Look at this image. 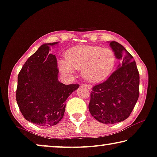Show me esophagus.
<instances>
[{
    "label": "esophagus",
    "instance_id": "34e87169",
    "mask_svg": "<svg viewBox=\"0 0 157 157\" xmlns=\"http://www.w3.org/2000/svg\"><path fill=\"white\" fill-rule=\"evenodd\" d=\"M82 86H84V87H87V89H91V85H87V84H82Z\"/></svg>",
    "mask_w": 157,
    "mask_h": 157
}]
</instances>
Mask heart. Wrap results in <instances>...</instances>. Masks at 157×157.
I'll use <instances>...</instances> for the list:
<instances>
[{"label": "heart", "instance_id": "heart-1", "mask_svg": "<svg viewBox=\"0 0 157 157\" xmlns=\"http://www.w3.org/2000/svg\"><path fill=\"white\" fill-rule=\"evenodd\" d=\"M115 64V53L110 48L79 45L65 52V61H61L59 66L65 73H71L72 69L81 70L87 81L100 82L109 76Z\"/></svg>", "mask_w": 157, "mask_h": 157}]
</instances>
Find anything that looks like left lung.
<instances>
[{
	"label": "left lung",
	"instance_id": "obj_1",
	"mask_svg": "<svg viewBox=\"0 0 157 157\" xmlns=\"http://www.w3.org/2000/svg\"><path fill=\"white\" fill-rule=\"evenodd\" d=\"M110 46L122 63L107 80L93 86L89 103L91 115L106 124L129 117L140 95V73L133 57L115 41Z\"/></svg>",
	"mask_w": 157,
	"mask_h": 157
}]
</instances>
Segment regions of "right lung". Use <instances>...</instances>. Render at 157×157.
<instances>
[{
  "instance_id": "1",
  "label": "right lung",
  "mask_w": 157,
  "mask_h": 157,
  "mask_svg": "<svg viewBox=\"0 0 157 157\" xmlns=\"http://www.w3.org/2000/svg\"><path fill=\"white\" fill-rule=\"evenodd\" d=\"M43 44L27 59L17 76L16 101L24 118L40 126L52 127L63 117L65 101L79 87L57 79L59 70L50 45Z\"/></svg>"
}]
</instances>
